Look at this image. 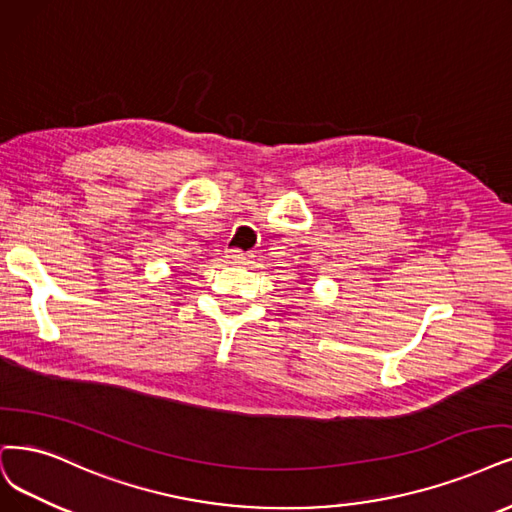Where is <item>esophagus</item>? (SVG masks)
<instances>
[{
  "label": "esophagus",
  "mask_w": 512,
  "mask_h": 512,
  "mask_svg": "<svg viewBox=\"0 0 512 512\" xmlns=\"http://www.w3.org/2000/svg\"><path fill=\"white\" fill-rule=\"evenodd\" d=\"M251 257H253V255L242 253V251H230V253L225 255L227 263H234V266H244V263L251 261Z\"/></svg>",
  "instance_id": "esophagus-1"
}]
</instances>
